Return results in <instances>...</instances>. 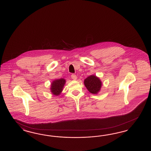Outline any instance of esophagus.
<instances>
[{
    "instance_id": "obj_1",
    "label": "esophagus",
    "mask_w": 151,
    "mask_h": 151,
    "mask_svg": "<svg viewBox=\"0 0 151 151\" xmlns=\"http://www.w3.org/2000/svg\"><path fill=\"white\" fill-rule=\"evenodd\" d=\"M71 78L74 80H76L77 79V76L75 74H72V75H71Z\"/></svg>"
}]
</instances>
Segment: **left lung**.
<instances>
[{"mask_svg": "<svg viewBox=\"0 0 151 151\" xmlns=\"http://www.w3.org/2000/svg\"><path fill=\"white\" fill-rule=\"evenodd\" d=\"M84 85L88 91L92 94H97L102 86L100 79L95 75H91L84 80Z\"/></svg>", "mask_w": 151, "mask_h": 151, "instance_id": "8db88e82", "label": "left lung"}]
</instances>
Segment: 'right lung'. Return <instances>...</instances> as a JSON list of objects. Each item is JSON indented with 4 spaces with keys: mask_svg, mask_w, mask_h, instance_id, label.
<instances>
[{
    "mask_svg": "<svg viewBox=\"0 0 151 151\" xmlns=\"http://www.w3.org/2000/svg\"><path fill=\"white\" fill-rule=\"evenodd\" d=\"M65 83L64 79H57L54 80L51 84V92L54 95L58 96L62 92L63 86Z\"/></svg>",
    "mask_w": 151,
    "mask_h": 151,
    "instance_id": "right-lung-1",
    "label": "right lung"
}]
</instances>
